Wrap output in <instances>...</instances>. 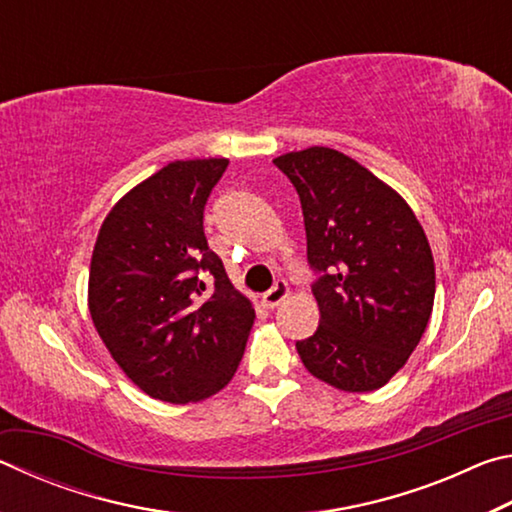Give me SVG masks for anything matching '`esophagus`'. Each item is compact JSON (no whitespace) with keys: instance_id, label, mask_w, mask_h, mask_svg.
<instances>
[{"instance_id":"esophagus-1","label":"esophagus","mask_w":512,"mask_h":512,"mask_svg":"<svg viewBox=\"0 0 512 512\" xmlns=\"http://www.w3.org/2000/svg\"><path fill=\"white\" fill-rule=\"evenodd\" d=\"M289 298V284L284 282V280H277L275 284H273V289H268L264 296H262V302H264V307H268V309H275L277 305H280L282 300H287Z\"/></svg>"}]
</instances>
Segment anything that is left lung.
Segmentation results:
<instances>
[{"label": "left lung", "mask_w": 512, "mask_h": 512, "mask_svg": "<svg viewBox=\"0 0 512 512\" xmlns=\"http://www.w3.org/2000/svg\"><path fill=\"white\" fill-rule=\"evenodd\" d=\"M273 164L296 187L320 323L296 343L305 368L345 393L377 391L418 348L436 296L429 239L409 203L357 160L309 146Z\"/></svg>", "instance_id": "1"}]
</instances>
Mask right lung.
I'll use <instances>...</instances> for the list:
<instances>
[{"mask_svg":"<svg viewBox=\"0 0 512 512\" xmlns=\"http://www.w3.org/2000/svg\"><path fill=\"white\" fill-rule=\"evenodd\" d=\"M228 160H176L112 205L92 250L88 307L110 357L153 400L230 384L255 309L207 248L203 210ZM213 280L203 294L200 275Z\"/></svg>","mask_w":512,"mask_h":512,"instance_id":"obj_1","label":"right lung"}]
</instances>
